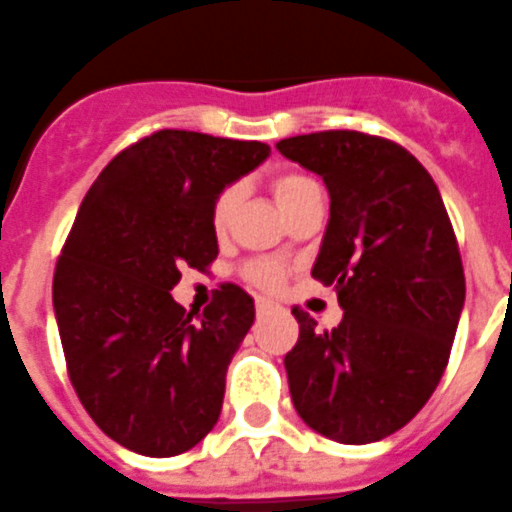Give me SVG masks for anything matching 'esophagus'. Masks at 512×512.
I'll list each match as a JSON object with an SVG mask.
<instances>
[{"instance_id": "1", "label": "esophagus", "mask_w": 512, "mask_h": 512, "mask_svg": "<svg viewBox=\"0 0 512 512\" xmlns=\"http://www.w3.org/2000/svg\"><path fill=\"white\" fill-rule=\"evenodd\" d=\"M274 310H279V305L274 303V300H269V298H259V300H256V313H259V316H266V313H274Z\"/></svg>"}]
</instances>
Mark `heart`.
<instances>
[{"label":"heart","mask_w":512,"mask_h":512,"mask_svg":"<svg viewBox=\"0 0 512 512\" xmlns=\"http://www.w3.org/2000/svg\"><path fill=\"white\" fill-rule=\"evenodd\" d=\"M313 189H318V183L313 178L303 176V173H295V170H287V173H279V176L272 178V194L279 207H282V212ZM235 207H238V186H227L217 194L212 204L214 233H225L230 220H233ZM251 279L261 287H277L282 282V272L274 264L261 261V264L251 266Z\"/></svg>","instance_id":"obj_1"}]
</instances>
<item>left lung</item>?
I'll use <instances>...</instances> for the list:
<instances>
[{
    "label": "left lung",
    "instance_id": "1",
    "mask_svg": "<svg viewBox=\"0 0 512 512\" xmlns=\"http://www.w3.org/2000/svg\"><path fill=\"white\" fill-rule=\"evenodd\" d=\"M277 150L329 189L313 277L334 285L344 310L336 329L316 331L292 308V404L323 438L375 443L427 404L451 357L466 298L451 217L430 173L391 139L331 129L282 139Z\"/></svg>",
    "mask_w": 512,
    "mask_h": 512
}]
</instances>
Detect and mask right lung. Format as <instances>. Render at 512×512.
Returning <instances> with one entry per match:
<instances>
[{
  "instance_id": "add662e5",
  "label": "right lung",
  "mask_w": 512,
  "mask_h": 512,
  "mask_svg": "<svg viewBox=\"0 0 512 512\" xmlns=\"http://www.w3.org/2000/svg\"><path fill=\"white\" fill-rule=\"evenodd\" d=\"M269 144L163 129L113 157L82 199L54 272L67 373L108 438L168 458L217 425L227 365L253 323L238 285L194 321L170 295L217 259L212 204Z\"/></svg>"
}]
</instances>
